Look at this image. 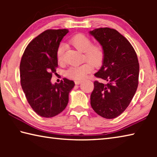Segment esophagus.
Wrapping results in <instances>:
<instances>
[{
  "label": "esophagus",
  "instance_id": "esophagus-1",
  "mask_svg": "<svg viewBox=\"0 0 157 157\" xmlns=\"http://www.w3.org/2000/svg\"><path fill=\"white\" fill-rule=\"evenodd\" d=\"M82 80H75V84H79L80 83H82Z\"/></svg>",
  "mask_w": 157,
  "mask_h": 157
}]
</instances>
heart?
<instances>
[{"instance_id": "heart-1", "label": "heart", "mask_w": 157, "mask_h": 157, "mask_svg": "<svg viewBox=\"0 0 157 157\" xmlns=\"http://www.w3.org/2000/svg\"><path fill=\"white\" fill-rule=\"evenodd\" d=\"M71 44L79 51L84 52V59L87 62L79 66H74L67 69L66 76L68 78L82 79L84 78L93 69L92 65L99 66L102 63L105 57L103 47L100 44H92L91 39L83 34H78L71 39ZM65 48L63 44L57 47L56 57L57 62L62 63L63 60V52Z\"/></svg>"}]
</instances>
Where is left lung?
Returning <instances> with one entry per match:
<instances>
[{"label": "left lung", "mask_w": 157, "mask_h": 157, "mask_svg": "<svg viewBox=\"0 0 157 157\" xmlns=\"http://www.w3.org/2000/svg\"><path fill=\"white\" fill-rule=\"evenodd\" d=\"M89 33L105 52L102 67L94 75L104 82H94L91 105L103 118H115L126 109L136 91L139 60L129 41L114 29L100 28Z\"/></svg>", "instance_id": "obj_1"}]
</instances>
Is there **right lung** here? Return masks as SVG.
<instances>
[{
	"label": "right lung",
	"instance_id": "right-lung-1",
	"mask_svg": "<svg viewBox=\"0 0 157 157\" xmlns=\"http://www.w3.org/2000/svg\"><path fill=\"white\" fill-rule=\"evenodd\" d=\"M68 30H47L35 37L26 47L20 63L21 84L29 105L45 118H52L65 109L68 94L75 83L63 78L52 84L56 73L57 47Z\"/></svg>",
	"mask_w": 157,
	"mask_h": 157
}]
</instances>
